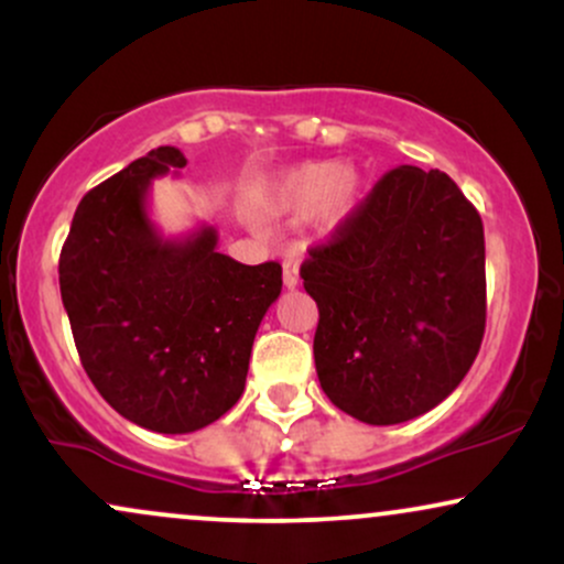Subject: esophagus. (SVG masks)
Returning a JSON list of instances; mask_svg holds the SVG:
<instances>
[{
	"mask_svg": "<svg viewBox=\"0 0 564 564\" xmlns=\"http://www.w3.org/2000/svg\"><path fill=\"white\" fill-rule=\"evenodd\" d=\"M283 286L286 289L300 286V264H296L294 260L283 262Z\"/></svg>",
	"mask_w": 564,
	"mask_h": 564,
	"instance_id": "obj_1",
	"label": "esophagus"
}]
</instances>
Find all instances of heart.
Wrapping results in <instances>:
<instances>
[{"label":"heart","instance_id":"heart-1","mask_svg":"<svg viewBox=\"0 0 564 564\" xmlns=\"http://www.w3.org/2000/svg\"><path fill=\"white\" fill-rule=\"evenodd\" d=\"M358 193V172L345 170L341 161H307L257 187L251 209L268 223L304 217L318 209L321 225L332 230L352 212Z\"/></svg>","mask_w":564,"mask_h":564}]
</instances>
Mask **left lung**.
<instances>
[{
  "label": "left lung",
  "mask_w": 564,
  "mask_h": 564,
  "mask_svg": "<svg viewBox=\"0 0 564 564\" xmlns=\"http://www.w3.org/2000/svg\"><path fill=\"white\" fill-rule=\"evenodd\" d=\"M300 275L318 304L315 371L366 424H400L462 384L485 334L482 219L445 172L398 166Z\"/></svg>",
  "instance_id": "obj_1"
}]
</instances>
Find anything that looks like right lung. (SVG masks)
<instances>
[{
  "label": "right lung",
  "mask_w": 564,
  "mask_h": 564,
  "mask_svg": "<svg viewBox=\"0 0 564 564\" xmlns=\"http://www.w3.org/2000/svg\"><path fill=\"white\" fill-rule=\"evenodd\" d=\"M161 145L87 193L63 243L61 296L87 377L121 416L164 435L217 422L243 394L281 264H241L217 230L161 238L148 187L183 170Z\"/></svg>",
  "instance_id": "1"
}]
</instances>
